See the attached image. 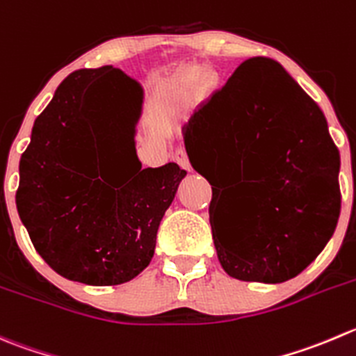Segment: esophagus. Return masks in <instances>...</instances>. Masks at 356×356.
I'll use <instances>...</instances> for the list:
<instances>
[{
	"instance_id": "1",
	"label": "esophagus",
	"mask_w": 356,
	"mask_h": 356,
	"mask_svg": "<svg viewBox=\"0 0 356 356\" xmlns=\"http://www.w3.org/2000/svg\"><path fill=\"white\" fill-rule=\"evenodd\" d=\"M174 160L177 161V163L181 165L182 168H186V170H189V168H191V163H189L188 153H186V149H182V147H179V149H175Z\"/></svg>"
}]
</instances>
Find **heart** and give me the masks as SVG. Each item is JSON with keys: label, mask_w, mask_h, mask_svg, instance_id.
<instances>
[{"label": "heart", "mask_w": 356, "mask_h": 356, "mask_svg": "<svg viewBox=\"0 0 356 356\" xmlns=\"http://www.w3.org/2000/svg\"><path fill=\"white\" fill-rule=\"evenodd\" d=\"M196 81V72H189V74L184 76V85H193Z\"/></svg>", "instance_id": "b5f03b06"}]
</instances>
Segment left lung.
Here are the masks:
<instances>
[{
  "label": "left lung",
  "instance_id": "8db88e82",
  "mask_svg": "<svg viewBox=\"0 0 356 356\" xmlns=\"http://www.w3.org/2000/svg\"><path fill=\"white\" fill-rule=\"evenodd\" d=\"M189 161L207 181L234 179L229 224H210L220 266L243 282L282 284L323 250L341 212L339 149L315 101L277 60L241 62L184 129ZM213 186V182H210Z\"/></svg>",
  "mask_w": 356,
  "mask_h": 356
}]
</instances>
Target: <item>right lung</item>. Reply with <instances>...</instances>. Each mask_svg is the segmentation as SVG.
Returning <instances> with one entry per match:
<instances>
[{"label":"right lung","mask_w":356,"mask_h":356,"mask_svg":"<svg viewBox=\"0 0 356 356\" xmlns=\"http://www.w3.org/2000/svg\"><path fill=\"white\" fill-rule=\"evenodd\" d=\"M137 94L113 65L78 69L36 118L20 158L17 210L38 254L67 280L120 285L151 262L156 233L186 170L175 163L108 170L97 147L111 122V95ZM134 132V130H132Z\"/></svg>","instance_id":"right-lung-1"}]
</instances>
